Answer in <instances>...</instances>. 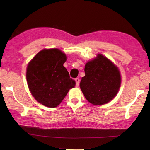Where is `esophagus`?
Masks as SVG:
<instances>
[{"label": "esophagus", "mask_w": 150, "mask_h": 150, "mask_svg": "<svg viewBox=\"0 0 150 150\" xmlns=\"http://www.w3.org/2000/svg\"><path fill=\"white\" fill-rule=\"evenodd\" d=\"M75 82H76V86H79V83H80V79L79 78H76L75 79Z\"/></svg>", "instance_id": "1"}]
</instances>
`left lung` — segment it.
<instances>
[{
	"instance_id": "obj_1",
	"label": "left lung",
	"mask_w": 150,
	"mask_h": 150,
	"mask_svg": "<svg viewBox=\"0 0 150 150\" xmlns=\"http://www.w3.org/2000/svg\"><path fill=\"white\" fill-rule=\"evenodd\" d=\"M85 76L80 88L86 100L94 105L109 103L119 90L121 77L119 69L101 54L85 65Z\"/></svg>"
}]
</instances>
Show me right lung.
Here are the masks:
<instances>
[{
    "mask_svg": "<svg viewBox=\"0 0 150 150\" xmlns=\"http://www.w3.org/2000/svg\"><path fill=\"white\" fill-rule=\"evenodd\" d=\"M66 60V55L60 50L44 49L28 64V88L35 100L44 106H59L69 89L75 87V81L63 66Z\"/></svg>",
    "mask_w": 150,
    "mask_h": 150,
    "instance_id": "1",
    "label": "right lung"
}]
</instances>
